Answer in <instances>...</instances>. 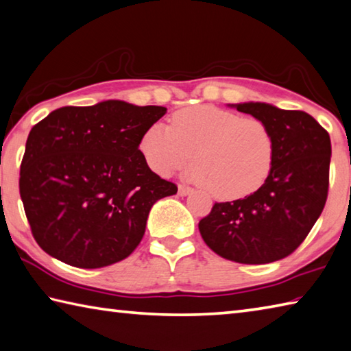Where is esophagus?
<instances>
[{
	"label": "esophagus",
	"instance_id": "34e87169",
	"mask_svg": "<svg viewBox=\"0 0 351 351\" xmlns=\"http://www.w3.org/2000/svg\"><path fill=\"white\" fill-rule=\"evenodd\" d=\"M193 192L192 187H187V186H182V184H180V187H178V193H180L181 196H187Z\"/></svg>",
	"mask_w": 351,
	"mask_h": 351
}]
</instances>
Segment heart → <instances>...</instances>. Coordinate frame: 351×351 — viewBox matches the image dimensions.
Returning <instances> with one entry per match:
<instances>
[{
	"label": "heart",
	"instance_id": "b5f03b06",
	"mask_svg": "<svg viewBox=\"0 0 351 351\" xmlns=\"http://www.w3.org/2000/svg\"><path fill=\"white\" fill-rule=\"evenodd\" d=\"M150 169L170 176L190 162L192 176L218 199L233 201L264 186L275 162V136L264 121L215 106L186 107L170 127L150 125L141 138Z\"/></svg>",
	"mask_w": 351,
	"mask_h": 351
}]
</instances>
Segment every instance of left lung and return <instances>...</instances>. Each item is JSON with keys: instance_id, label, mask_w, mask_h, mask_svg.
Listing matches in <instances>:
<instances>
[{"instance_id": "1", "label": "left lung", "mask_w": 351, "mask_h": 351, "mask_svg": "<svg viewBox=\"0 0 351 351\" xmlns=\"http://www.w3.org/2000/svg\"><path fill=\"white\" fill-rule=\"evenodd\" d=\"M228 106L270 127L275 162L256 192L244 199L216 202L199 221L201 237L216 254L234 263H275L301 245L326 206L330 135L302 110L267 103Z\"/></svg>"}]
</instances>
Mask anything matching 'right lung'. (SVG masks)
<instances>
[{
    "label": "right lung",
    "mask_w": 351,
    "mask_h": 351,
    "mask_svg": "<svg viewBox=\"0 0 351 351\" xmlns=\"http://www.w3.org/2000/svg\"><path fill=\"white\" fill-rule=\"evenodd\" d=\"M165 112L109 99L61 107L32 127L20 195L44 252L80 269H99L135 250L154 204L178 192L139 150L145 130Z\"/></svg>",
    "instance_id": "right-lung-1"
}]
</instances>
